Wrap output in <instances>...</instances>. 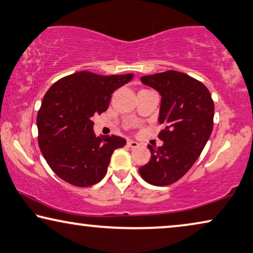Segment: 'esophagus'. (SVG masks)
Masks as SVG:
<instances>
[{"label":"esophagus","mask_w":253,"mask_h":253,"mask_svg":"<svg viewBox=\"0 0 253 253\" xmlns=\"http://www.w3.org/2000/svg\"><path fill=\"white\" fill-rule=\"evenodd\" d=\"M126 145L129 146V147H131V148H137L138 146H139V142L134 141V140H127Z\"/></svg>","instance_id":"34e87169"}]
</instances>
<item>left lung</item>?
I'll use <instances>...</instances> for the list:
<instances>
[{"label":"left lung","instance_id":"8db88e82","mask_svg":"<svg viewBox=\"0 0 253 253\" xmlns=\"http://www.w3.org/2000/svg\"><path fill=\"white\" fill-rule=\"evenodd\" d=\"M141 82L161 94L159 138L164 144L148 145L151 160L139 169L141 178L154 186L179 180L202 153L213 129L214 105L208 87L184 73L168 71L142 76Z\"/></svg>","mask_w":253,"mask_h":253}]
</instances>
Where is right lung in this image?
<instances>
[{
  "label": "right lung",
  "instance_id": "right-lung-1",
  "mask_svg": "<svg viewBox=\"0 0 253 253\" xmlns=\"http://www.w3.org/2000/svg\"><path fill=\"white\" fill-rule=\"evenodd\" d=\"M132 78L78 72L47 90L36 119L39 145L58 177L78 187L105 177L113 152L126 141L114 134L97 137L91 118L107 111L112 93Z\"/></svg>",
  "mask_w": 253,
  "mask_h": 253
}]
</instances>
